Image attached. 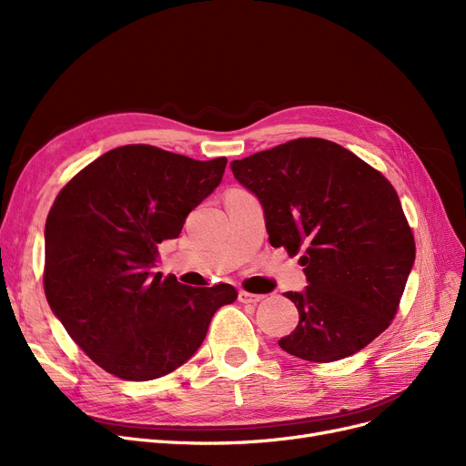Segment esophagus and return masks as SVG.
I'll return each mask as SVG.
<instances>
[{"label": "esophagus", "mask_w": 466, "mask_h": 466, "mask_svg": "<svg viewBox=\"0 0 466 466\" xmlns=\"http://www.w3.org/2000/svg\"><path fill=\"white\" fill-rule=\"evenodd\" d=\"M264 299V295H255V292L249 290H239V302L243 304H257Z\"/></svg>", "instance_id": "obj_1"}]
</instances>
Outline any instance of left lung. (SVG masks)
<instances>
[{"instance_id":"obj_1","label":"left lung","mask_w":466,"mask_h":466,"mask_svg":"<svg viewBox=\"0 0 466 466\" xmlns=\"http://www.w3.org/2000/svg\"><path fill=\"white\" fill-rule=\"evenodd\" d=\"M234 177L258 196L274 248L300 249L304 292H285L300 321L279 339L311 362L346 359L395 319L415 239L395 187L344 147L299 137L234 160Z\"/></svg>"}]
</instances>
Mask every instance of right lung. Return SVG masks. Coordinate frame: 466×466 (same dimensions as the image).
<instances>
[{
    "label": "right lung",
    "instance_id": "1",
    "mask_svg": "<svg viewBox=\"0 0 466 466\" xmlns=\"http://www.w3.org/2000/svg\"><path fill=\"white\" fill-rule=\"evenodd\" d=\"M225 167V157L125 145L58 192L45 225V297L106 372L128 381L174 372L202 346L215 311L238 299L228 283L188 287L153 272L158 243L181 234Z\"/></svg>",
    "mask_w": 466,
    "mask_h": 466
}]
</instances>
